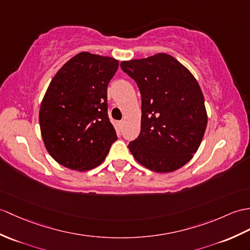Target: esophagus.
<instances>
[{
  "label": "esophagus",
  "instance_id": "obj_1",
  "mask_svg": "<svg viewBox=\"0 0 250 250\" xmlns=\"http://www.w3.org/2000/svg\"><path fill=\"white\" fill-rule=\"evenodd\" d=\"M124 125H125V121H124V120H121V121H119V123H118V129H119V131H121V130H123V127H124Z\"/></svg>",
  "mask_w": 250,
  "mask_h": 250
}]
</instances>
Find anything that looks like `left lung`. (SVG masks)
Here are the masks:
<instances>
[{
    "mask_svg": "<svg viewBox=\"0 0 250 250\" xmlns=\"http://www.w3.org/2000/svg\"><path fill=\"white\" fill-rule=\"evenodd\" d=\"M120 67L135 81L142 96L141 133L129 144L131 153L152 171L179 169L198 150L208 124L198 82L166 53L124 61Z\"/></svg>",
    "mask_w": 250,
    "mask_h": 250,
    "instance_id": "left-lung-1",
    "label": "left lung"
}]
</instances>
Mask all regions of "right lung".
<instances>
[{
  "label": "right lung",
  "instance_id": "obj_1",
  "mask_svg": "<svg viewBox=\"0 0 250 250\" xmlns=\"http://www.w3.org/2000/svg\"><path fill=\"white\" fill-rule=\"evenodd\" d=\"M119 62L81 52L52 79L39 109L44 146L57 163L86 171L100 165L117 139L107 115V85Z\"/></svg>",
  "mask_w": 250,
  "mask_h": 250
}]
</instances>
